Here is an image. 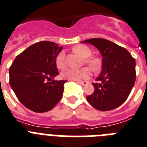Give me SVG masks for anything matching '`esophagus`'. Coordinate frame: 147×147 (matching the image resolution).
I'll list each match as a JSON object with an SVG mask.
<instances>
[{"label": "esophagus", "instance_id": "1", "mask_svg": "<svg viewBox=\"0 0 147 147\" xmlns=\"http://www.w3.org/2000/svg\"><path fill=\"white\" fill-rule=\"evenodd\" d=\"M78 83H79V84H82V85H86V84H88V82H86V81H84V82H82V81H78Z\"/></svg>", "mask_w": 147, "mask_h": 147}]
</instances>
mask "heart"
<instances>
[{"label":"heart","instance_id":"b5f03b06","mask_svg":"<svg viewBox=\"0 0 147 147\" xmlns=\"http://www.w3.org/2000/svg\"><path fill=\"white\" fill-rule=\"evenodd\" d=\"M73 51L76 53L81 56L82 58L86 59L85 63L89 65V67L91 69H93L94 71L98 69L99 67H100V60L95 57L89 58L92 53L89 47H88L85 45H79L74 47ZM56 65H57V67L59 69H63L66 66L65 55L63 51L60 52L57 57ZM89 76H90V71L88 68H83V69H66L63 71L61 74L63 78L71 80V81H81V80L86 79L89 77Z\"/></svg>","mask_w":147,"mask_h":147}]
</instances>
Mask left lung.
Segmentation results:
<instances>
[{
	"instance_id": "8db88e82",
	"label": "left lung",
	"mask_w": 147,
	"mask_h": 147,
	"mask_svg": "<svg viewBox=\"0 0 147 147\" xmlns=\"http://www.w3.org/2000/svg\"><path fill=\"white\" fill-rule=\"evenodd\" d=\"M96 47L102 56V69L93 83L94 91L87 96L93 107L109 111L120 107L129 96L136 80L135 59L126 49L110 40L91 38L82 41Z\"/></svg>"
}]
</instances>
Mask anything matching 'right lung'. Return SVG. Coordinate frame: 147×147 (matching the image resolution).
Returning <instances> with one entry per match:
<instances>
[{
  "label": "right lung",
  "instance_id": "right-lung-1",
  "mask_svg": "<svg viewBox=\"0 0 147 147\" xmlns=\"http://www.w3.org/2000/svg\"><path fill=\"white\" fill-rule=\"evenodd\" d=\"M63 47L50 41L31 45L9 68V84L23 106L35 113L48 112L58 103L67 81H57L56 59ZM52 80L51 82L46 80Z\"/></svg>",
  "mask_w": 147,
  "mask_h": 147
}]
</instances>
